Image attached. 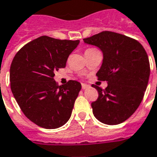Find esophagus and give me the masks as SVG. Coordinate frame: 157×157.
I'll return each instance as SVG.
<instances>
[{
	"instance_id": "34e87169",
	"label": "esophagus",
	"mask_w": 157,
	"mask_h": 157,
	"mask_svg": "<svg viewBox=\"0 0 157 157\" xmlns=\"http://www.w3.org/2000/svg\"><path fill=\"white\" fill-rule=\"evenodd\" d=\"M88 87H89V86H88V85H86V84H84V83H82V88L83 90L86 89V88H88Z\"/></svg>"
}]
</instances>
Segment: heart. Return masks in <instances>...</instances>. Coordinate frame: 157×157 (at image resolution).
I'll return each mask as SVG.
<instances>
[{
  "label": "heart",
  "instance_id": "b5f03b06",
  "mask_svg": "<svg viewBox=\"0 0 157 157\" xmlns=\"http://www.w3.org/2000/svg\"><path fill=\"white\" fill-rule=\"evenodd\" d=\"M92 49H94V48H89V49H87V50H92Z\"/></svg>",
  "mask_w": 157,
  "mask_h": 157
}]
</instances>
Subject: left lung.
I'll return each instance as SVG.
<instances>
[{
    "instance_id": "left-lung-1",
    "label": "left lung",
    "mask_w": 157,
    "mask_h": 157,
    "mask_svg": "<svg viewBox=\"0 0 157 157\" xmlns=\"http://www.w3.org/2000/svg\"><path fill=\"white\" fill-rule=\"evenodd\" d=\"M85 43L101 49L104 59L96 74L106 81L92 103L94 117L102 123L117 125L132 116L140 106L150 77V62L143 46L135 39L112 31H102L83 39Z\"/></svg>"
}]
</instances>
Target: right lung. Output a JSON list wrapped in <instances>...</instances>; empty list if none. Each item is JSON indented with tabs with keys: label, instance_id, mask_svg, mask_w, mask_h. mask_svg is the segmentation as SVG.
<instances>
[{
	"label": "right lung",
	"instance_id": "obj_1",
	"mask_svg": "<svg viewBox=\"0 0 157 157\" xmlns=\"http://www.w3.org/2000/svg\"><path fill=\"white\" fill-rule=\"evenodd\" d=\"M79 42L42 36L25 45L13 59L12 93L25 117L39 127L60 128L71 117L82 85L70 80L59 86L53 76L65 67Z\"/></svg>",
	"mask_w": 157,
	"mask_h": 157
}]
</instances>
